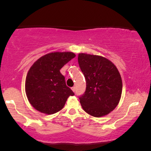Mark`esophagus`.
Returning a JSON list of instances; mask_svg holds the SVG:
<instances>
[{"label": "esophagus", "instance_id": "esophagus-1", "mask_svg": "<svg viewBox=\"0 0 151 151\" xmlns=\"http://www.w3.org/2000/svg\"><path fill=\"white\" fill-rule=\"evenodd\" d=\"M72 91H73L74 92V91H76V88H75V86H73V87H72Z\"/></svg>", "mask_w": 151, "mask_h": 151}]
</instances>
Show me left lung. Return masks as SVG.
Listing matches in <instances>:
<instances>
[{"label": "left lung", "mask_w": 151, "mask_h": 151, "mask_svg": "<svg viewBox=\"0 0 151 151\" xmlns=\"http://www.w3.org/2000/svg\"><path fill=\"white\" fill-rule=\"evenodd\" d=\"M78 62L86 82L85 92L79 98L81 107L92 116L107 115L119 104L121 96L119 70L110 60L99 55L79 53Z\"/></svg>", "instance_id": "8db88e82"}]
</instances>
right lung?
<instances>
[{
    "instance_id": "obj_1",
    "label": "right lung",
    "mask_w": 151,
    "mask_h": 151,
    "mask_svg": "<svg viewBox=\"0 0 151 151\" xmlns=\"http://www.w3.org/2000/svg\"><path fill=\"white\" fill-rule=\"evenodd\" d=\"M75 56L71 52H56L34 62L26 77L25 93L36 110L48 115L55 114L63 108L69 96L74 95L60 70Z\"/></svg>"
}]
</instances>
